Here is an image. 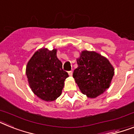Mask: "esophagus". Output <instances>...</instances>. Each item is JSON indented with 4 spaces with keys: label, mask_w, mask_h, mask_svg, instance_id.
<instances>
[{
    "label": "esophagus",
    "mask_w": 134,
    "mask_h": 134,
    "mask_svg": "<svg viewBox=\"0 0 134 134\" xmlns=\"http://www.w3.org/2000/svg\"><path fill=\"white\" fill-rule=\"evenodd\" d=\"M68 74H69V76H72V74H73V71H68Z\"/></svg>",
    "instance_id": "obj_1"
}]
</instances>
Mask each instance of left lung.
Returning a JSON list of instances; mask_svg holds the SVG:
<instances>
[{
	"instance_id": "obj_1",
	"label": "left lung",
	"mask_w": 134,
	"mask_h": 134,
	"mask_svg": "<svg viewBox=\"0 0 134 134\" xmlns=\"http://www.w3.org/2000/svg\"><path fill=\"white\" fill-rule=\"evenodd\" d=\"M73 77L84 95L95 98L109 88L114 68L109 60L95 52L83 51L77 59Z\"/></svg>"
}]
</instances>
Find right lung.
Returning a JSON list of instances; mask_svg holds the SVG:
<instances>
[{
	"instance_id": "1",
	"label": "right lung",
	"mask_w": 134,
	"mask_h": 134,
	"mask_svg": "<svg viewBox=\"0 0 134 134\" xmlns=\"http://www.w3.org/2000/svg\"><path fill=\"white\" fill-rule=\"evenodd\" d=\"M32 92L46 102L57 99L61 94L64 81L69 75L63 69L57 50L41 48L30 59L26 69Z\"/></svg>"
}]
</instances>
